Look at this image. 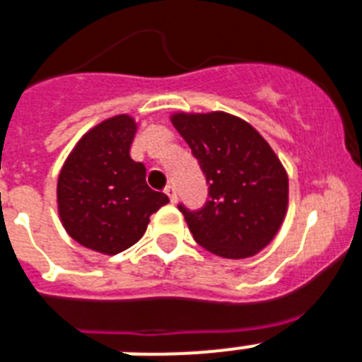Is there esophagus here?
Instances as JSON below:
<instances>
[{
  "instance_id": "34e87169",
  "label": "esophagus",
  "mask_w": 362,
  "mask_h": 362,
  "mask_svg": "<svg viewBox=\"0 0 362 362\" xmlns=\"http://www.w3.org/2000/svg\"><path fill=\"white\" fill-rule=\"evenodd\" d=\"M165 193H167V197H169V199H171V202H176L178 201V193H176V187L173 186H167L165 187Z\"/></svg>"
}]
</instances>
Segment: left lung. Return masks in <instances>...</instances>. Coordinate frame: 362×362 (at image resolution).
Here are the masks:
<instances>
[{
    "instance_id": "obj_1",
    "label": "left lung",
    "mask_w": 362,
    "mask_h": 362,
    "mask_svg": "<svg viewBox=\"0 0 362 362\" xmlns=\"http://www.w3.org/2000/svg\"><path fill=\"white\" fill-rule=\"evenodd\" d=\"M171 122L206 176L201 210L178 204L195 242L223 258H249L272 242L288 208V176L249 122L223 111L175 113Z\"/></svg>"
}]
</instances>
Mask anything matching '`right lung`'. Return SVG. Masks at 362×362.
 <instances>
[{"label":"right lung","instance_id":"1","mask_svg":"<svg viewBox=\"0 0 362 362\" xmlns=\"http://www.w3.org/2000/svg\"><path fill=\"white\" fill-rule=\"evenodd\" d=\"M137 124L117 115L90 128L64 161L57 180L59 217L69 236L104 255L132 247L151 216L169 202L146 184V169L130 158Z\"/></svg>","mask_w":362,"mask_h":362}]
</instances>
